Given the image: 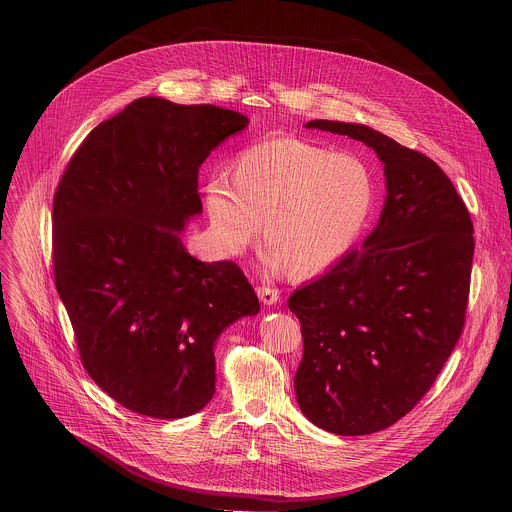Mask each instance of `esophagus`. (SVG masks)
I'll return each mask as SVG.
<instances>
[{
	"label": "esophagus",
	"instance_id": "obj_1",
	"mask_svg": "<svg viewBox=\"0 0 512 512\" xmlns=\"http://www.w3.org/2000/svg\"><path fill=\"white\" fill-rule=\"evenodd\" d=\"M258 297H260V301L264 305H274L280 299V292L276 288H272V286H260L258 288Z\"/></svg>",
	"mask_w": 512,
	"mask_h": 512
}]
</instances>
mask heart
<instances>
[{
  "label": "heart",
  "mask_w": 512,
  "mask_h": 512,
  "mask_svg": "<svg viewBox=\"0 0 512 512\" xmlns=\"http://www.w3.org/2000/svg\"><path fill=\"white\" fill-rule=\"evenodd\" d=\"M203 195L226 254H242L266 219V262L311 276L339 260L361 234L374 205V177L353 153L274 138L240 149L232 177L209 175Z\"/></svg>",
  "instance_id": "b5f03b06"
}]
</instances>
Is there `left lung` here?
<instances>
[{"label":"left lung","instance_id":"obj_1","mask_svg":"<svg viewBox=\"0 0 512 512\" xmlns=\"http://www.w3.org/2000/svg\"><path fill=\"white\" fill-rule=\"evenodd\" d=\"M305 128L359 140L384 163V207L363 246L288 301L303 335L293 378L303 416L337 436H366L422 400L459 341L473 224L428 155L363 124Z\"/></svg>","mask_w":512,"mask_h":512}]
</instances>
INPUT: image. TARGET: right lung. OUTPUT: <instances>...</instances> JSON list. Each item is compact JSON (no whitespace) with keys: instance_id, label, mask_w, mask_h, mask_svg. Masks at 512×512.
Listing matches in <instances>:
<instances>
[{"instance_id":"right-lung-1","label":"right lung","mask_w":512,"mask_h":512,"mask_svg":"<svg viewBox=\"0 0 512 512\" xmlns=\"http://www.w3.org/2000/svg\"><path fill=\"white\" fill-rule=\"evenodd\" d=\"M246 126L234 110L144 96L86 136L57 187L55 284L82 365L136 414L203 410L215 341L260 311L234 262H201L179 236L203 211L199 167Z\"/></svg>"}]
</instances>
